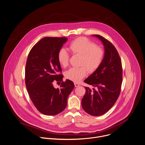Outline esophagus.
<instances>
[{"label":"esophagus","instance_id":"1","mask_svg":"<svg viewBox=\"0 0 145 145\" xmlns=\"http://www.w3.org/2000/svg\"><path fill=\"white\" fill-rule=\"evenodd\" d=\"M74 85H75V87H78L80 86V84H79L78 83H74Z\"/></svg>","mask_w":145,"mask_h":145}]
</instances>
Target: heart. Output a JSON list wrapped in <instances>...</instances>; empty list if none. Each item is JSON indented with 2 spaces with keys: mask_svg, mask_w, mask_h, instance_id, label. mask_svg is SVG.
<instances>
[{
  "mask_svg": "<svg viewBox=\"0 0 145 145\" xmlns=\"http://www.w3.org/2000/svg\"><path fill=\"white\" fill-rule=\"evenodd\" d=\"M69 48L72 54L82 56L80 63L82 66L71 67L65 72L66 78L75 82H79L86 76L87 69L90 73L95 72L104 59V50L87 38L81 37L74 40L70 43ZM57 59L62 66L66 67L69 63V53L66 49H60Z\"/></svg>",
  "mask_w": 145,
  "mask_h": 145,
  "instance_id": "heart-1",
  "label": "heart"
}]
</instances>
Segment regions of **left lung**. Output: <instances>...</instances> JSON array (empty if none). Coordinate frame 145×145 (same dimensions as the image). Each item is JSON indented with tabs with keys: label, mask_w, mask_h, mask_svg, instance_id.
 Instances as JSON below:
<instances>
[{
	"label": "left lung",
	"mask_w": 145,
	"mask_h": 145,
	"mask_svg": "<svg viewBox=\"0 0 145 145\" xmlns=\"http://www.w3.org/2000/svg\"><path fill=\"white\" fill-rule=\"evenodd\" d=\"M103 43L105 57L98 69L84 82L95 88L86 87L82 99L83 110L92 116H99L108 111L120 95L123 80L122 64L114 46L99 35H93Z\"/></svg>",
	"instance_id": "obj_1"
}]
</instances>
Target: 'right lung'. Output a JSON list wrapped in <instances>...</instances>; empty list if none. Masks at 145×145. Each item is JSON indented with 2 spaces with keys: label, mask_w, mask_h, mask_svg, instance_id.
Returning <instances> with one entry per match:
<instances>
[{
  "label": "right lung",
  "mask_w": 145,
  "mask_h": 145,
  "mask_svg": "<svg viewBox=\"0 0 145 145\" xmlns=\"http://www.w3.org/2000/svg\"><path fill=\"white\" fill-rule=\"evenodd\" d=\"M67 40L66 37H45L30 50L25 67V84L37 110L46 115H56L66 108L67 98L74 88L68 79L63 81L57 54ZM61 82L59 89L53 84Z\"/></svg>",
  "instance_id": "add662e5"
}]
</instances>
